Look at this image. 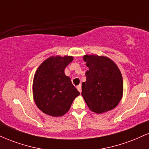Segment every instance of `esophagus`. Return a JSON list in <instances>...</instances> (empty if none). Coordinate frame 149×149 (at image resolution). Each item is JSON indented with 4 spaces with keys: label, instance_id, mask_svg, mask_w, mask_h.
I'll use <instances>...</instances> for the list:
<instances>
[{
    "label": "esophagus",
    "instance_id": "esophagus-1",
    "mask_svg": "<svg viewBox=\"0 0 149 149\" xmlns=\"http://www.w3.org/2000/svg\"><path fill=\"white\" fill-rule=\"evenodd\" d=\"M77 88V90H78V92H82V88H81V85H78V86L76 87Z\"/></svg>",
    "mask_w": 149,
    "mask_h": 149
}]
</instances>
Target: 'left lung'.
<instances>
[{
  "label": "left lung",
  "instance_id": "1",
  "mask_svg": "<svg viewBox=\"0 0 149 149\" xmlns=\"http://www.w3.org/2000/svg\"><path fill=\"white\" fill-rule=\"evenodd\" d=\"M89 68L82 84V96L89 109L102 113L116 107L123 95V80L117 65L110 58L97 54L83 56Z\"/></svg>",
  "mask_w": 149,
  "mask_h": 149
}]
</instances>
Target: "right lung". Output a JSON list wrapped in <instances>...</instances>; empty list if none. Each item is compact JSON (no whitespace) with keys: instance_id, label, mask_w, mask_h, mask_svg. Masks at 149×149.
<instances>
[{"instance_id":"1","label":"right lung","mask_w":149,"mask_h":149,"mask_svg":"<svg viewBox=\"0 0 149 149\" xmlns=\"http://www.w3.org/2000/svg\"><path fill=\"white\" fill-rule=\"evenodd\" d=\"M72 56H51L36 71L33 97L37 107L44 113L59 117L69 111L80 92L73 86L64 69L73 61Z\"/></svg>"}]
</instances>
